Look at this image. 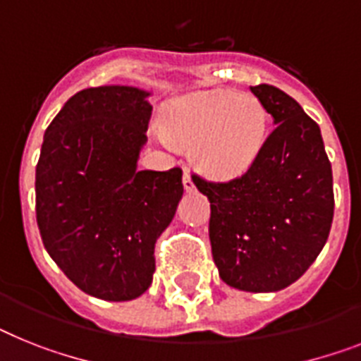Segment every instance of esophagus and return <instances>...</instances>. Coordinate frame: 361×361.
Segmentation results:
<instances>
[{"mask_svg":"<svg viewBox=\"0 0 361 361\" xmlns=\"http://www.w3.org/2000/svg\"><path fill=\"white\" fill-rule=\"evenodd\" d=\"M183 184H184V190H186V192H195V184H193L192 175L188 173V171H184V175H183Z\"/></svg>","mask_w":361,"mask_h":361,"instance_id":"34e87169","label":"esophagus"}]
</instances>
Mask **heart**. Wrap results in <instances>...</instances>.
I'll list each match as a JSON object with an SVG mask.
<instances>
[{
    "label": "heart",
    "instance_id": "heart-1",
    "mask_svg": "<svg viewBox=\"0 0 361 361\" xmlns=\"http://www.w3.org/2000/svg\"><path fill=\"white\" fill-rule=\"evenodd\" d=\"M164 134L192 147L201 173L232 180L255 166L269 136V114L256 95L214 90L188 95L169 106Z\"/></svg>",
    "mask_w": 361,
    "mask_h": 361
}]
</instances>
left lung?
Returning a JSON list of instances; mask_svg holds the SVG:
<instances>
[{"mask_svg": "<svg viewBox=\"0 0 361 361\" xmlns=\"http://www.w3.org/2000/svg\"><path fill=\"white\" fill-rule=\"evenodd\" d=\"M275 129L249 171L228 183L193 184L210 201V243L223 282L269 293L305 275L334 217L332 166L319 125L271 85L251 86Z\"/></svg>", "mask_w": 361, "mask_h": 361, "instance_id": "8db88e82", "label": "left lung"}]
</instances>
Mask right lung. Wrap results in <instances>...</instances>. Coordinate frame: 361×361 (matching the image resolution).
Segmentation results:
<instances>
[{
	"label": "right lung",
	"instance_id": "right-lung-1",
	"mask_svg": "<svg viewBox=\"0 0 361 361\" xmlns=\"http://www.w3.org/2000/svg\"><path fill=\"white\" fill-rule=\"evenodd\" d=\"M149 92L86 88L44 134L37 221L46 251L85 293L133 300L154 273V243L177 212L183 171H138L151 120Z\"/></svg>",
	"mask_w": 361,
	"mask_h": 361
}]
</instances>
